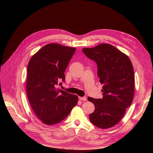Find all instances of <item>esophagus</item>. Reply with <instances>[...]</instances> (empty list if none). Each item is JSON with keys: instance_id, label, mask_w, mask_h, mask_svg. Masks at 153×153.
I'll return each mask as SVG.
<instances>
[{"instance_id": "1", "label": "esophagus", "mask_w": 153, "mask_h": 153, "mask_svg": "<svg viewBox=\"0 0 153 153\" xmlns=\"http://www.w3.org/2000/svg\"><path fill=\"white\" fill-rule=\"evenodd\" d=\"M79 99L81 100L86 101L87 100V97H79Z\"/></svg>"}]
</instances>
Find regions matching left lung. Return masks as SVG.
<instances>
[{"instance_id": "8db88e82", "label": "left lung", "mask_w": 153, "mask_h": 153, "mask_svg": "<svg viewBox=\"0 0 153 153\" xmlns=\"http://www.w3.org/2000/svg\"><path fill=\"white\" fill-rule=\"evenodd\" d=\"M82 51L97 63V75L103 84L102 99H87L95 105L94 111L89 115L90 121L102 129L110 128L122 120L133 102L134 75L132 63L127 55L107 43L83 48Z\"/></svg>"}]
</instances>
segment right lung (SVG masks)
<instances>
[{"instance_id": "obj_1", "label": "right lung", "mask_w": 153, "mask_h": 153, "mask_svg": "<svg viewBox=\"0 0 153 153\" xmlns=\"http://www.w3.org/2000/svg\"><path fill=\"white\" fill-rule=\"evenodd\" d=\"M76 51L75 48L48 44L30 59L27 68V94L30 105L42 123L61 122L78 102L77 96L58 89L64 82V72ZM62 83H59V85Z\"/></svg>"}]
</instances>
